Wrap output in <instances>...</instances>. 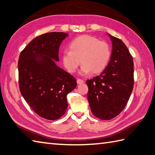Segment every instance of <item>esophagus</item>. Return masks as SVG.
I'll use <instances>...</instances> for the list:
<instances>
[{
    "label": "esophagus",
    "instance_id": "obj_1",
    "mask_svg": "<svg viewBox=\"0 0 155 155\" xmlns=\"http://www.w3.org/2000/svg\"><path fill=\"white\" fill-rule=\"evenodd\" d=\"M77 83L78 84H81L84 83V81L82 80V79H80V78H78V79L77 80Z\"/></svg>",
    "mask_w": 155,
    "mask_h": 155
}]
</instances>
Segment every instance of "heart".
Returning <instances> with one entry per match:
<instances>
[{"label": "heart", "instance_id": "1", "mask_svg": "<svg viewBox=\"0 0 155 155\" xmlns=\"http://www.w3.org/2000/svg\"><path fill=\"white\" fill-rule=\"evenodd\" d=\"M69 51L62 52V61L70 73L77 71L80 62V73L88 74L100 73L106 68L110 58V49L107 43L98 41L90 35L76 38L68 46Z\"/></svg>", "mask_w": 155, "mask_h": 155}]
</instances>
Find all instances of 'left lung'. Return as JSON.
I'll return each mask as SVG.
<instances>
[{"label":"left lung","mask_w":155,"mask_h":155,"mask_svg":"<svg viewBox=\"0 0 155 155\" xmlns=\"http://www.w3.org/2000/svg\"><path fill=\"white\" fill-rule=\"evenodd\" d=\"M108 35L113 44L110 61L100 75L86 81L91 110L101 120H110L123 111L134 85L132 56L120 39Z\"/></svg>","instance_id":"left-lung-1"}]
</instances>
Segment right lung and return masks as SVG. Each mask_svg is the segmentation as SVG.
Returning a JSON list of instances; mask_svg holds the SVG:
<instances>
[{
    "instance_id": "obj_1",
    "label": "right lung",
    "mask_w": 155,
    "mask_h": 155,
    "mask_svg": "<svg viewBox=\"0 0 155 155\" xmlns=\"http://www.w3.org/2000/svg\"><path fill=\"white\" fill-rule=\"evenodd\" d=\"M68 34L52 32L36 37L21 52L18 83L29 106L47 120L60 118L67 109V94L77 87V81L56 64L58 50Z\"/></svg>"
}]
</instances>
